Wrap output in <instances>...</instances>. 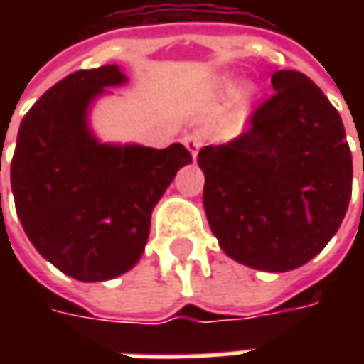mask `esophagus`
I'll use <instances>...</instances> for the list:
<instances>
[{
    "instance_id": "1",
    "label": "esophagus",
    "mask_w": 364,
    "mask_h": 364,
    "mask_svg": "<svg viewBox=\"0 0 364 364\" xmlns=\"http://www.w3.org/2000/svg\"><path fill=\"white\" fill-rule=\"evenodd\" d=\"M183 144L187 146V150L191 151V156H193V158H197L198 148L203 146V138H200L198 134H187L185 138H183Z\"/></svg>"
}]
</instances>
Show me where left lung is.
<instances>
[{
	"mask_svg": "<svg viewBox=\"0 0 364 364\" xmlns=\"http://www.w3.org/2000/svg\"><path fill=\"white\" fill-rule=\"evenodd\" d=\"M274 93L228 144L205 146L206 218L218 244L247 267H302L343 222L353 159L341 117L308 75L279 70Z\"/></svg>",
	"mask_w": 364,
	"mask_h": 364,
	"instance_id": "1",
	"label": "left lung"
}]
</instances>
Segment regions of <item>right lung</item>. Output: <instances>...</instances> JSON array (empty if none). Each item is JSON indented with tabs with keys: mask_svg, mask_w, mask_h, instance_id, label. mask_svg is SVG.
Wrapping results in <instances>:
<instances>
[{
	"mask_svg": "<svg viewBox=\"0 0 364 364\" xmlns=\"http://www.w3.org/2000/svg\"><path fill=\"white\" fill-rule=\"evenodd\" d=\"M122 82L117 66L66 75L25 114L11 159L25 234L44 259L77 281H107L134 267L150 236L154 206L193 161L183 144L117 148L90 134L91 99Z\"/></svg>",
	"mask_w": 364,
	"mask_h": 364,
	"instance_id": "add662e5",
	"label": "right lung"
}]
</instances>
